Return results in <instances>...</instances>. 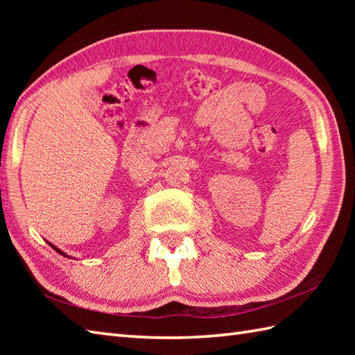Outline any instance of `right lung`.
<instances>
[{
  "instance_id": "1",
  "label": "right lung",
  "mask_w": 355,
  "mask_h": 355,
  "mask_svg": "<svg viewBox=\"0 0 355 355\" xmlns=\"http://www.w3.org/2000/svg\"><path fill=\"white\" fill-rule=\"evenodd\" d=\"M50 245H51L53 248H55V250H56V252H58L59 254H62V256H65V258H70V256H69V254H67V253H64L62 250H59V248H58V247H55V245H53V244H50Z\"/></svg>"
}]
</instances>
